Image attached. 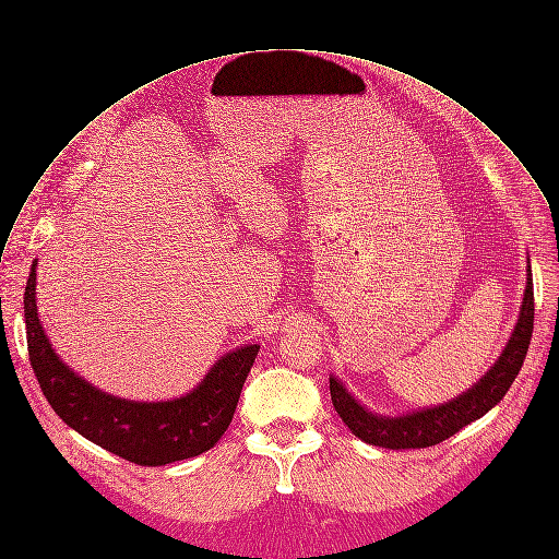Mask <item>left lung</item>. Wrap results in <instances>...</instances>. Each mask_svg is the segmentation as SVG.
I'll use <instances>...</instances> for the list:
<instances>
[{"label": "left lung", "mask_w": 559, "mask_h": 559, "mask_svg": "<svg viewBox=\"0 0 559 559\" xmlns=\"http://www.w3.org/2000/svg\"><path fill=\"white\" fill-rule=\"evenodd\" d=\"M533 323H535V296H533V281L528 274V285L524 294V306L519 321L514 325L512 337L499 357V361L490 368V373L474 384L467 393L459 395L456 400L440 404L427 412L408 414L402 418H386L366 412V408L346 393V389L330 378V397L334 404V412L342 416V420L350 427V431L368 444H378L386 450H423L448 440L469 423L478 420L483 414L508 393L514 378L522 370L526 359L531 337H533Z\"/></svg>", "instance_id": "1"}]
</instances>
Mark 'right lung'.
I'll list each match as a JSON object with an SVG mask.
<instances>
[{
  "instance_id": "right-lung-1",
  "label": "right lung",
  "mask_w": 559,
  "mask_h": 559,
  "mask_svg": "<svg viewBox=\"0 0 559 559\" xmlns=\"http://www.w3.org/2000/svg\"><path fill=\"white\" fill-rule=\"evenodd\" d=\"M35 265L24 292L28 361L53 412L98 448L130 463L157 467L211 450L227 431L260 346L222 357L204 382L170 402H130L90 386L51 350L35 308Z\"/></svg>"
}]
</instances>
